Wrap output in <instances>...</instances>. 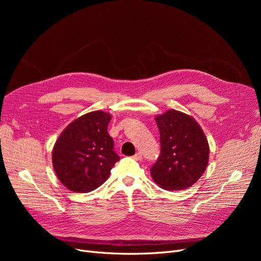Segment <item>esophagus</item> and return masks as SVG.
Here are the masks:
<instances>
[{
	"mask_svg": "<svg viewBox=\"0 0 261 261\" xmlns=\"http://www.w3.org/2000/svg\"><path fill=\"white\" fill-rule=\"evenodd\" d=\"M133 159L136 160V161H140L141 159H143V155H141L140 152H137L135 155H133Z\"/></svg>",
	"mask_w": 261,
	"mask_h": 261,
	"instance_id": "obj_1",
	"label": "esophagus"
}]
</instances>
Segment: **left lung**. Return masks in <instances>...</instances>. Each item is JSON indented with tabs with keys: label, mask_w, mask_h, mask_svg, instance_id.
<instances>
[{
	"label": "left lung",
	"mask_w": 261,
	"mask_h": 261,
	"mask_svg": "<svg viewBox=\"0 0 261 261\" xmlns=\"http://www.w3.org/2000/svg\"><path fill=\"white\" fill-rule=\"evenodd\" d=\"M161 153L150 173L155 183L167 191H181L194 185L209 161L206 135L191 115L169 110L156 115Z\"/></svg>",
	"instance_id": "1"
}]
</instances>
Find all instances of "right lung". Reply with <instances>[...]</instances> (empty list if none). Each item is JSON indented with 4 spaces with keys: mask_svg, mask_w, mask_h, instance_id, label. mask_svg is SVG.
I'll return each mask as SVG.
<instances>
[{
    "mask_svg": "<svg viewBox=\"0 0 261 261\" xmlns=\"http://www.w3.org/2000/svg\"><path fill=\"white\" fill-rule=\"evenodd\" d=\"M111 114L92 111L80 116L62 132L52 151L58 178L69 191L88 193L101 186L120 160L108 133Z\"/></svg>",
    "mask_w": 261,
    "mask_h": 261,
    "instance_id": "obj_1",
    "label": "right lung"
}]
</instances>
